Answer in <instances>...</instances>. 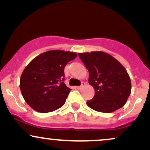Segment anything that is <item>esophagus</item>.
I'll use <instances>...</instances> for the list:
<instances>
[{
	"instance_id": "1",
	"label": "esophagus",
	"mask_w": 150,
	"mask_h": 150,
	"mask_svg": "<svg viewBox=\"0 0 150 150\" xmlns=\"http://www.w3.org/2000/svg\"><path fill=\"white\" fill-rule=\"evenodd\" d=\"M85 83L84 82H82V85H81L80 86H78V87H77V88L78 89H80L81 88H82V87H83L84 86H85Z\"/></svg>"
}]
</instances>
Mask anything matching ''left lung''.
Returning <instances> with one entry per match:
<instances>
[{"mask_svg": "<svg viewBox=\"0 0 150 150\" xmlns=\"http://www.w3.org/2000/svg\"><path fill=\"white\" fill-rule=\"evenodd\" d=\"M78 55L89 71V85L95 90L87 106L102 113L113 112L124 106L131 92V82L123 65L103 51Z\"/></svg>", "mask_w": 150, "mask_h": 150, "instance_id": "1", "label": "left lung"}]
</instances>
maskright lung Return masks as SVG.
<instances>
[{"label": "right lung", "mask_w": 150, "mask_h": 150, "mask_svg": "<svg viewBox=\"0 0 150 150\" xmlns=\"http://www.w3.org/2000/svg\"><path fill=\"white\" fill-rule=\"evenodd\" d=\"M77 53L63 50L46 51L34 58L20 77V88L26 102L34 111L49 113L65 104L70 92L64 83V68Z\"/></svg>", "instance_id": "1"}]
</instances>
